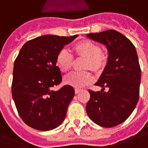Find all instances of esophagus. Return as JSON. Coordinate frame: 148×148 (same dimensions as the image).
Listing matches in <instances>:
<instances>
[{
  "instance_id": "obj_1",
  "label": "esophagus",
  "mask_w": 148,
  "mask_h": 148,
  "mask_svg": "<svg viewBox=\"0 0 148 148\" xmlns=\"http://www.w3.org/2000/svg\"><path fill=\"white\" fill-rule=\"evenodd\" d=\"M74 91H75V94H78V93H80L82 91V90L81 89H78V88H75Z\"/></svg>"
}]
</instances>
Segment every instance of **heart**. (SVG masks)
<instances>
[{"mask_svg": "<svg viewBox=\"0 0 148 148\" xmlns=\"http://www.w3.org/2000/svg\"><path fill=\"white\" fill-rule=\"evenodd\" d=\"M74 50L78 56L86 57L84 62V69H91L94 71H99L105 65L106 57L100 51L98 45L91 40H82L74 45ZM74 58L70 53L66 49L61 50L57 57L56 64L62 73L70 71L73 66ZM65 82L74 87H82L87 86L93 81V75L89 70L82 72H73L65 78Z\"/></svg>", "mask_w": 148, "mask_h": 148, "instance_id": "heart-1", "label": "heart"}]
</instances>
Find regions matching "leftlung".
Returning a JSON list of instances; mask_svg holds the SVG:
<instances>
[{
  "instance_id": "obj_1",
  "label": "left lung",
  "mask_w": 148,
  "mask_h": 148,
  "mask_svg": "<svg viewBox=\"0 0 148 148\" xmlns=\"http://www.w3.org/2000/svg\"><path fill=\"white\" fill-rule=\"evenodd\" d=\"M87 36L103 44L108 54L106 66L95 83L102 89L89 90L87 113L100 126L113 127L129 117L138 101L141 70L137 52L129 39L114 30ZM104 87L109 88L107 92L103 91Z\"/></svg>"
}]
</instances>
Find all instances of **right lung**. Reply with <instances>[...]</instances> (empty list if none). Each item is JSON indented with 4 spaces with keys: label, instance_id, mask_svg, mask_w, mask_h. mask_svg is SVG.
Instances as JSON below:
<instances>
[{
    "label": "right lung",
    "instance_id": "add662e5",
    "mask_svg": "<svg viewBox=\"0 0 148 148\" xmlns=\"http://www.w3.org/2000/svg\"><path fill=\"white\" fill-rule=\"evenodd\" d=\"M77 37L45 35L27 41L20 50L14 65L12 96L19 116L30 127L48 131L65 119L74 89L66 85L53 90L62 79L56 57Z\"/></svg>",
    "mask_w": 148,
    "mask_h": 148
}]
</instances>
